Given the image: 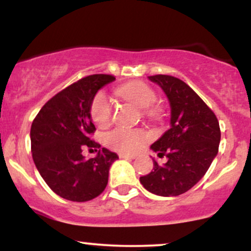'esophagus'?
Segmentation results:
<instances>
[{
	"label": "esophagus",
	"instance_id": "1",
	"mask_svg": "<svg viewBox=\"0 0 251 251\" xmlns=\"http://www.w3.org/2000/svg\"><path fill=\"white\" fill-rule=\"evenodd\" d=\"M119 157L123 158V159H134V154H126V153H119Z\"/></svg>",
	"mask_w": 251,
	"mask_h": 251
}]
</instances>
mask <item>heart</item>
<instances>
[{
	"instance_id": "heart-1",
	"label": "heart",
	"mask_w": 251,
	"mask_h": 251,
	"mask_svg": "<svg viewBox=\"0 0 251 251\" xmlns=\"http://www.w3.org/2000/svg\"><path fill=\"white\" fill-rule=\"evenodd\" d=\"M123 99L132 102L137 107L148 109L146 113L154 116V109H149L157 102V94L148 83L133 81L123 85L117 89ZM91 118L98 127L107 126L112 118V105L103 92H98L91 103ZM149 140V134L143 129L116 128L105 135V143L108 148L122 153H132L143 148Z\"/></svg>"
}]
</instances>
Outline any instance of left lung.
<instances>
[{
    "label": "left lung",
    "instance_id": "left-lung-1",
    "mask_svg": "<svg viewBox=\"0 0 251 251\" xmlns=\"http://www.w3.org/2000/svg\"><path fill=\"white\" fill-rule=\"evenodd\" d=\"M149 79L168 97L171 127L151 145L158 157L165 155L168 162L159 165L153 159V171L140 177V183L154 195L179 196L201 179L217 155L220 124L211 108L180 79L164 74Z\"/></svg>",
    "mask_w": 251,
    "mask_h": 251
}]
</instances>
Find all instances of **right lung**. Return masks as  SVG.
Returning <instances> with one entry per match:
<instances>
[{
    "label": "right lung",
    "mask_w": 251,
    "mask_h": 251,
    "mask_svg": "<svg viewBox=\"0 0 251 251\" xmlns=\"http://www.w3.org/2000/svg\"><path fill=\"white\" fill-rule=\"evenodd\" d=\"M108 74H93L77 80L48 100L30 128L31 153L37 171L60 197L87 201L99 196L108 183L109 166L118 155L91 139L96 126L91 103L100 88L114 81ZM85 147L98 151L85 160Z\"/></svg>",
    "instance_id": "right-lung-1"
}]
</instances>
